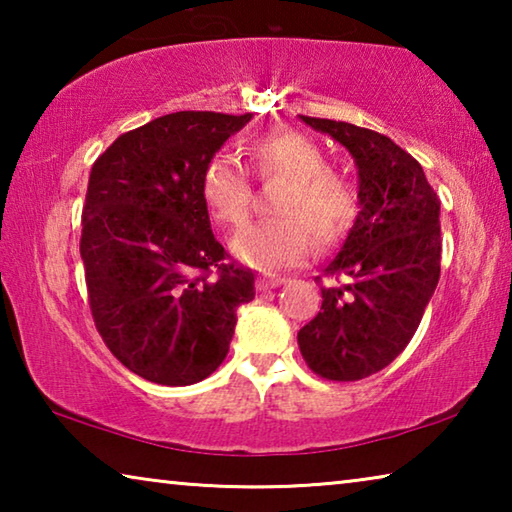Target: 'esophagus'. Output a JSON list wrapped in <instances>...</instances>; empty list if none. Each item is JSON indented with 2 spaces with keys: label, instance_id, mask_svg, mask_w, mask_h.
Returning a JSON list of instances; mask_svg holds the SVG:
<instances>
[{
  "label": "esophagus",
  "instance_id": "34e87169",
  "mask_svg": "<svg viewBox=\"0 0 512 512\" xmlns=\"http://www.w3.org/2000/svg\"><path fill=\"white\" fill-rule=\"evenodd\" d=\"M287 280L284 277H275V275H259L257 277V291H268V289H275L284 284Z\"/></svg>",
  "mask_w": 512,
  "mask_h": 512
}]
</instances>
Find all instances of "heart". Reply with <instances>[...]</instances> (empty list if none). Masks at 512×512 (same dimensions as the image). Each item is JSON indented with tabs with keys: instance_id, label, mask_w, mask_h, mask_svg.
Here are the masks:
<instances>
[{
	"instance_id": "obj_1",
	"label": "heart",
	"mask_w": 512,
	"mask_h": 512,
	"mask_svg": "<svg viewBox=\"0 0 512 512\" xmlns=\"http://www.w3.org/2000/svg\"><path fill=\"white\" fill-rule=\"evenodd\" d=\"M250 167L259 178H284L287 187L277 196L271 221L246 225L232 239V253L246 266L259 271H280L300 264L316 246L339 241L357 214V189L341 173L327 169L320 146L307 135L277 131L259 135L246 146ZM201 192L207 210L223 225L248 219L253 185L248 171L230 155H216L203 171Z\"/></svg>"
}]
</instances>
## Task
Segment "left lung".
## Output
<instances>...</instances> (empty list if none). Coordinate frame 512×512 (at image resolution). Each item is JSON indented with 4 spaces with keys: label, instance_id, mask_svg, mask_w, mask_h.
Returning <instances> with one entry per match:
<instances>
[{
    "label": "left lung",
    "instance_id": "8db88e82",
    "mask_svg": "<svg viewBox=\"0 0 512 512\" xmlns=\"http://www.w3.org/2000/svg\"><path fill=\"white\" fill-rule=\"evenodd\" d=\"M300 119L352 153L361 212L325 268L339 282L320 289L323 305L298 345L318 377L357 381L409 345L438 287L440 201L420 162L391 137L348 121Z\"/></svg>",
    "mask_w": 512,
    "mask_h": 512
}]
</instances>
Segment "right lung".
<instances>
[{"label": "right lung", "mask_w": 512, "mask_h": 512, "mask_svg": "<svg viewBox=\"0 0 512 512\" xmlns=\"http://www.w3.org/2000/svg\"><path fill=\"white\" fill-rule=\"evenodd\" d=\"M248 115L171 112L119 135L92 164L81 257L103 343L153 384L189 386L221 366L255 273L225 262L201 180Z\"/></svg>", "instance_id": "1"}]
</instances>
